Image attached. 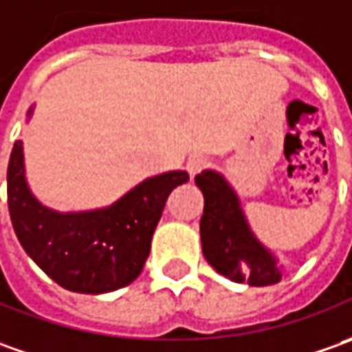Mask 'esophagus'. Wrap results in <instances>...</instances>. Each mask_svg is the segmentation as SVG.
<instances>
[{
  "mask_svg": "<svg viewBox=\"0 0 352 352\" xmlns=\"http://www.w3.org/2000/svg\"><path fill=\"white\" fill-rule=\"evenodd\" d=\"M206 164H208V160H206L204 155H199V153L190 155V157L187 160L188 175H197V173H200V171L206 167Z\"/></svg>",
  "mask_w": 352,
  "mask_h": 352,
  "instance_id": "obj_1",
  "label": "esophagus"
}]
</instances>
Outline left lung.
I'll use <instances>...</instances> for the list:
<instances>
[{
	"instance_id": "1",
	"label": "left lung",
	"mask_w": 352,
	"mask_h": 352,
	"mask_svg": "<svg viewBox=\"0 0 352 352\" xmlns=\"http://www.w3.org/2000/svg\"><path fill=\"white\" fill-rule=\"evenodd\" d=\"M195 183L204 195V214L200 218L202 253L214 271L249 286L280 283L278 259L251 232L236 190L226 177L204 169L195 177Z\"/></svg>"
}]
</instances>
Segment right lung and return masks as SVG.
<instances>
[{"label":"right lung","mask_w":352,"mask_h":352,"mask_svg":"<svg viewBox=\"0 0 352 352\" xmlns=\"http://www.w3.org/2000/svg\"><path fill=\"white\" fill-rule=\"evenodd\" d=\"M187 181V171H167L144 179L109 206L58 212L32 195L17 140L7 167V204L23 249L54 283L79 294H104L138 278L165 200Z\"/></svg>","instance_id":"add662e5"}]
</instances>
